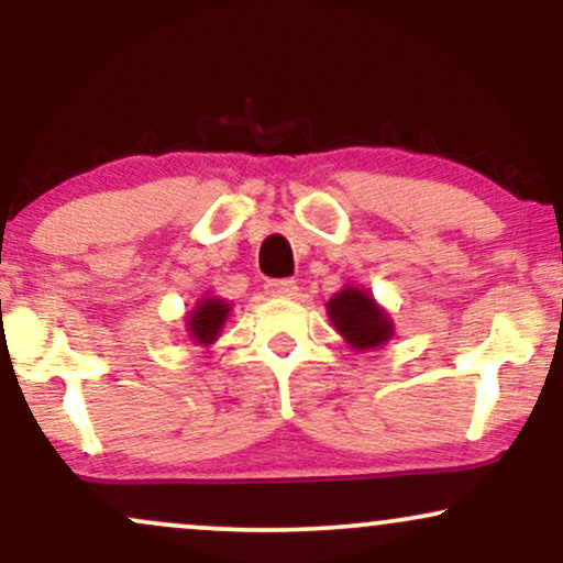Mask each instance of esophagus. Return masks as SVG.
Segmentation results:
<instances>
[{"instance_id":"34e87169","label":"esophagus","mask_w":563,"mask_h":563,"mask_svg":"<svg viewBox=\"0 0 563 563\" xmlns=\"http://www.w3.org/2000/svg\"><path fill=\"white\" fill-rule=\"evenodd\" d=\"M269 296H275V299H290V296H296V280H267V286H264Z\"/></svg>"}]
</instances>
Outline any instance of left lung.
<instances>
[{
    "instance_id": "8db88e82",
    "label": "left lung",
    "mask_w": 563,
    "mask_h": 563,
    "mask_svg": "<svg viewBox=\"0 0 563 563\" xmlns=\"http://www.w3.org/2000/svg\"><path fill=\"white\" fill-rule=\"evenodd\" d=\"M328 318L352 349H376L391 339L389 312L365 290L346 286L328 301Z\"/></svg>"
}]
</instances>
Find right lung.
<instances>
[{
    "label": "right lung",
    "mask_w": 563,
    "mask_h": 563,
    "mask_svg": "<svg viewBox=\"0 0 563 563\" xmlns=\"http://www.w3.org/2000/svg\"><path fill=\"white\" fill-rule=\"evenodd\" d=\"M230 314V303L224 299H217V296H203L192 312L187 314V335L196 341L198 346L214 344L219 331H222L224 320Z\"/></svg>",
    "instance_id": "obj_1"
}]
</instances>
